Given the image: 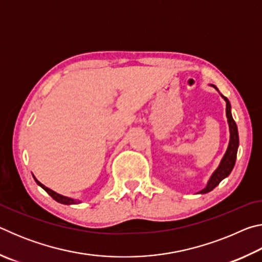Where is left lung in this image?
<instances>
[{
	"label": "left lung",
	"instance_id": "left-lung-1",
	"mask_svg": "<svg viewBox=\"0 0 262 262\" xmlns=\"http://www.w3.org/2000/svg\"><path fill=\"white\" fill-rule=\"evenodd\" d=\"M214 86L217 91V89L215 85ZM222 98L225 100L227 103V108H225V112H227V118H228V123H229V129H230V141H229V145L227 151H225L223 158L220 163L219 167L212 172L211 177L208 180V183L206 185V187L201 189L200 192H198V194H206L209 193L210 190L214 189L217 185H219L222 180L227 178V177L231 173L232 168L234 166V163H236V158H237V151H238V145H239V136H238V128L236 122H234L232 114H231V105H230V101L224 97L223 95H221Z\"/></svg>",
	"mask_w": 262,
	"mask_h": 262
}]
</instances>
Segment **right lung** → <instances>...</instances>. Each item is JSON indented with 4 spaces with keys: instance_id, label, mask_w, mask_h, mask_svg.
I'll return each mask as SVG.
<instances>
[{
    "instance_id": "add662e5",
    "label": "right lung",
    "mask_w": 262,
    "mask_h": 262,
    "mask_svg": "<svg viewBox=\"0 0 262 262\" xmlns=\"http://www.w3.org/2000/svg\"><path fill=\"white\" fill-rule=\"evenodd\" d=\"M33 176V174H32ZM33 178L35 180V183H37L39 186H40L41 188H43L46 190V192L51 195V196L54 199L55 201H57L59 203H62V205H77V203H81V200H76V199H73V198H68V196H64V195H61L59 193L54 192V190L50 189L48 187H46L45 185H42L40 181H39L35 177L33 176Z\"/></svg>"
}]
</instances>
